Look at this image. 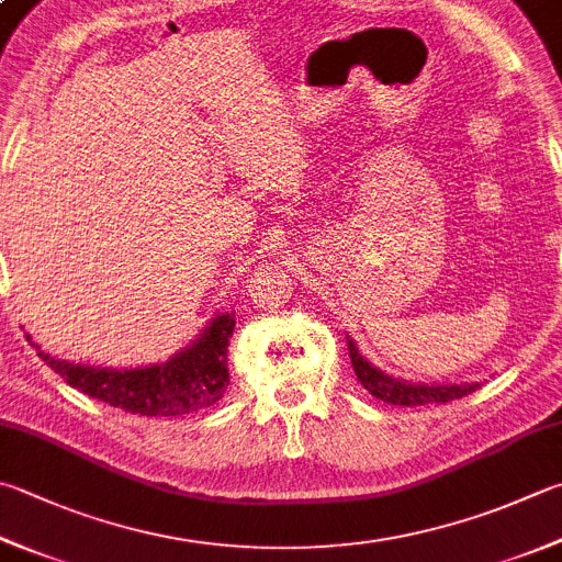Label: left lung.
Masks as SVG:
<instances>
[{"label": "left lung", "mask_w": 562, "mask_h": 562, "mask_svg": "<svg viewBox=\"0 0 562 562\" xmlns=\"http://www.w3.org/2000/svg\"><path fill=\"white\" fill-rule=\"evenodd\" d=\"M347 347H349V359H352V369L357 379L362 381V386L369 391V394L384 401V404H394V406H426V404H448V401L462 398L472 394L480 384H438V386H428V384H411V381H398L391 379L389 374L381 372V369L372 367L367 359L359 355V349L355 340L347 337Z\"/></svg>", "instance_id": "left-lung-1"}]
</instances>
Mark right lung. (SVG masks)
Here are the masks:
<instances>
[{"label": "right lung", "mask_w": 562, "mask_h": 562, "mask_svg": "<svg viewBox=\"0 0 562 562\" xmlns=\"http://www.w3.org/2000/svg\"><path fill=\"white\" fill-rule=\"evenodd\" d=\"M235 330V313L215 315L198 340L173 355L164 364L136 369H108L72 364L46 352L38 357L68 381L72 389L82 391L114 408L139 416H186L217 404L229 384L227 347ZM31 340V335H26Z\"/></svg>", "instance_id": "1"}]
</instances>
